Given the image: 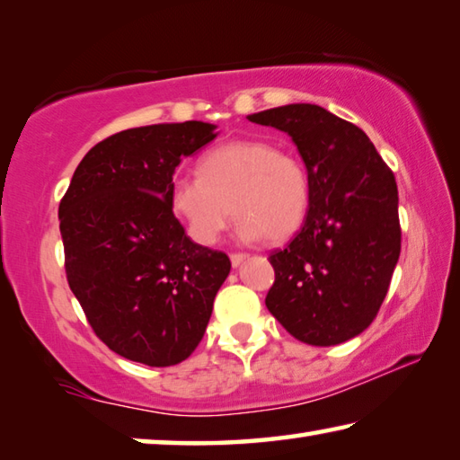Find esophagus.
Segmentation results:
<instances>
[{
	"label": "esophagus",
	"instance_id": "obj_1",
	"mask_svg": "<svg viewBox=\"0 0 460 460\" xmlns=\"http://www.w3.org/2000/svg\"><path fill=\"white\" fill-rule=\"evenodd\" d=\"M245 260H247V253H243V252H235V253H231V263H233V268L241 266V263H243Z\"/></svg>",
	"mask_w": 460,
	"mask_h": 460
}]
</instances>
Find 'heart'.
I'll return each mask as SVG.
<instances>
[{
    "label": "heart",
    "mask_w": 460,
    "mask_h": 460,
    "mask_svg": "<svg viewBox=\"0 0 460 460\" xmlns=\"http://www.w3.org/2000/svg\"><path fill=\"white\" fill-rule=\"evenodd\" d=\"M170 207L200 245L217 243L233 215L241 239L279 243L306 221L310 178L298 155L266 142H231L202 155L199 176L176 178Z\"/></svg>",
    "instance_id": "obj_1"
}]
</instances>
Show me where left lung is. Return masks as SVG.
<instances>
[{
    "label": "left lung",
    "mask_w": 460,
    "mask_h": 460,
    "mask_svg": "<svg viewBox=\"0 0 460 460\" xmlns=\"http://www.w3.org/2000/svg\"><path fill=\"white\" fill-rule=\"evenodd\" d=\"M249 121L286 131L310 178L306 221L270 255L266 306L306 345L357 337L384 305L402 249L398 184L365 131L310 103L274 107Z\"/></svg>",
    "instance_id": "8db88e82"
}]
</instances>
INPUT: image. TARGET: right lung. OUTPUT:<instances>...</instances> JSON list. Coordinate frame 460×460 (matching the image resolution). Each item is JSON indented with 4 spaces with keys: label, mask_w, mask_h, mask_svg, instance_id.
<instances>
[{
    "label": "right lung",
    "mask_w": 460,
    "mask_h": 460,
    "mask_svg": "<svg viewBox=\"0 0 460 460\" xmlns=\"http://www.w3.org/2000/svg\"><path fill=\"white\" fill-rule=\"evenodd\" d=\"M215 137L202 121L119 131L91 147L60 200L68 286L97 337L129 361H184L229 276L227 253L186 237L170 207L176 166Z\"/></svg>",
    "instance_id": "right-lung-1"
}]
</instances>
